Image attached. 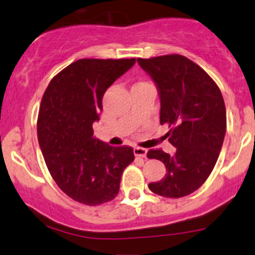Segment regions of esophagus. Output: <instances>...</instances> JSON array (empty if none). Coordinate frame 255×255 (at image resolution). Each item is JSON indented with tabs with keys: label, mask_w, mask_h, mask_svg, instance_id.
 I'll list each match as a JSON object with an SVG mask.
<instances>
[{
	"label": "esophagus",
	"mask_w": 255,
	"mask_h": 255,
	"mask_svg": "<svg viewBox=\"0 0 255 255\" xmlns=\"http://www.w3.org/2000/svg\"><path fill=\"white\" fill-rule=\"evenodd\" d=\"M146 152L148 151L144 148H139V146H134L133 148V154L137 157H146Z\"/></svg>",
	"instance_id": "esophagus-1"
}]
</instances>
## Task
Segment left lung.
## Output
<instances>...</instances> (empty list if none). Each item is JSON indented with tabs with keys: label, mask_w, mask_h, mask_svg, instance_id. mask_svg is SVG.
Here are the masks:
<instances>
[{
	"label": "left lung",
	"mask_w": 255,
	"mask_h": 255,
	"mask_svg": "<svg viewBox=\"0 0 255 255\" xmlns=\"http://www.w3.org/2000/svg\"><path fill=\"white\" fill-rule=\"evenodd\" d=\"M160 95L161 125L170 128L174 155L151 149L146 156L162 161L167 174L150 182V191L167 198L194 192L211 174L227 128L226 105L214 80L198 64L181 55L137 59Z\"/></svg>",
	"instance_id": "1"
}]
</instances>
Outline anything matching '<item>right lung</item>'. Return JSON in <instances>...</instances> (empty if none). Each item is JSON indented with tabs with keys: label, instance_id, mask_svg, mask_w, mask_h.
<instances>
[{
	"label": "right lung",
	"instance_id": "right-lung-1",
	"mask_svg": "<svg viewBox=\"0 0 255 255\" xmlns=\"http://www.w3.org/2000/svg\"><path fill=\"white\" fill-rule=\"evenodd\" d=\"M134 63L79 59L51 80L41 99L37 132L45 163L58 187L81 204L115 198L123 172L134 160L130 146H111L93 136L105 92Z\"/></svg>",
	"mask_w": 255,
	"mask_h": 255
}]
</instances>
